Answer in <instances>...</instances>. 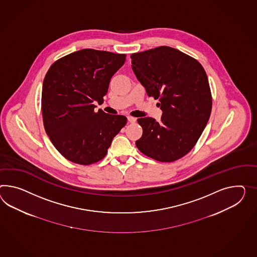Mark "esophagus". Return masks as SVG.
<instances>
[{
  "label": "esophagus",
  "mask_w": 257,
  "mask_h": 257,
  "mask_svg": "<svg viewBox=\"0 0 257 257\" xmlns=\"http://www.w3.org/2000/svg\"><path fill=\"white\" fill-rule=\"evenodd\" d=\"M136 120H137V119L135 118V117L127 116V121H128L130 123H135V122H136Z\"/></svg>",
  "instance_id": "1"
}]
</instances>
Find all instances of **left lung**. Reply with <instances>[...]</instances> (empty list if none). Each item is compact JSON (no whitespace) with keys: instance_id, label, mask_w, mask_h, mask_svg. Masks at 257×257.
I'll return each mask as SVG.
<instances>
[{"instance_id":"obj_1","label":"left lung","mask_w":257,"mask_h":257,"mask_svg":"<svg viewBox=\"0 0 257 257\" xmlns=\"http://www.w3.org/2000/svg\"><path fill=\"white\" fill-rule=\"evenodd\" d=\"M137 79L149 97L158 99L162 116L139 118L143 136L136 146L161 162L183 158L197 144L211 112V88L197 59L170 46L131 56Z\"/></svg>"}]
</instances>
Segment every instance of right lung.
Returning a JSON list of instances; mask_svg holds the SVG:
<instances>
[{"label": "right lung", "instance_id": "add662e5", "mask_svg": "<svg viewBox=\"0 0 257 257\" xmlns=\"http://www.w3.org/2000/svg\"><path fill=\"white\" fill-rule=\"evenodd\" d=\"M125 60V54L87 48L58 59L46 73L44 126L56 149L73 163L90 165L102 159L126 124L124 115L94 111V103L103 102L112 75Z\"/></svg>", "mask_w": 257, "mask_h": 257}]
</instances>
